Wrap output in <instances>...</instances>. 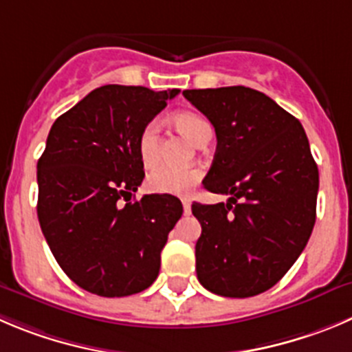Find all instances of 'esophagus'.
I'll return each mask as SVG.
<instances>
[{
	"instance_id": "obj_1",
	"label": "esophagus",
	"mask_w": 352,
	"mask_h": 352,
	"mask_svg": "<svg viewBox=\"0 0 352 352\" xmlns=\"http://www.w3.org/2000/svg\"><path fill=\"white\" fill-rule=\"evenodd\" d=\"M182 202H183V210H185V214H190V209H192V200H190L188 197H183Z\"/></svg>"
}]
</instances>
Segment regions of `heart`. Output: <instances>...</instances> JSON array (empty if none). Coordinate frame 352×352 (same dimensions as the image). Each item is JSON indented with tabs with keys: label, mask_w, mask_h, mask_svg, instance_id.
Here are the masks:
<instances>
[{
	"label": "heart",
	"mask_w": 352,
	"mask_h": 352,
	"mask_svg": "<svg viewBox=\"0 0 352 352\" xmlns=\"http://www.w3.org/2000/svg\"><path fill=\"white\" fill-rule=\"evenodd\" d=\"M174 122L182 129L186 138L193 143H199L200 140L210 133V126L204 117L199 113L183 110L174 116ZM159 133L160 126L157 120H150L145 124L138 136V155L145 166L155 164L159 157ZM202 173L195 167H173V166H157L146 176V186L155 193H169V195H182L186 193L200 179Z\"/></svg>",
	"instance_id": "obj_1"
}]
</instances>
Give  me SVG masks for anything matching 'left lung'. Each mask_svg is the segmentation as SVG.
<instances>
[{
  "mask_svg": "<svg viewBox=\"0 0 352 352\" xmlns=\"http://www.w3.org/2000/svg\"><path fill=\"white\" fill-rule=\"evenodd\" d=\"M217 138L204 188L228 202H193L202 226L197 278L223 297H252L278 283L316 221L320 176L299 120L245 86L186 89Z\"/></svg>",
  "mask_w": 352,
  "mask_h": 352,
  "instance_id": "8db88e82",
  "label": "left lung"
}]
</instances>
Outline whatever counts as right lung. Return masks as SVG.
<instances>
[{
    "instance_id": "obj_1",
    "label": "right lung",
    "mask_w": 352,
    "mask_h": 352,
    "mask_svg": "<svg viewBox=\"0 0 352 352\" xmlns=\"http://www.w3.org/2000/svg\"><path fill=\"white\" fill-rule=\"evenodd\" d=\"M178 93L107 85L50 129L38 160V219L56 263L88 292L133 296L159 274L160 252L183 206L167 193L138 202L131 195L145 178L140 133Z\"/></svg>"
}]
</instances>
